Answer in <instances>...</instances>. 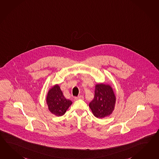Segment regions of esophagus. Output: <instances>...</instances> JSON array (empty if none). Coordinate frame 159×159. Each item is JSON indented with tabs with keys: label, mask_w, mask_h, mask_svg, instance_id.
Here are the masks:
<instances>
[{
	"label": "esophagus",
	"mask_w": 159,
	"mask_h": 159,
	"mask_svg": "<svg viewBox=\"0 0 159 159\" xmlns=\"http://www.w3.org/2000/svg\"><path fill=\"white\" fill-rule=\"evenodd\" d=\"M75 99L76 100H83L84 97H83V96L79 95L78 96V97H76Z\"/></svg>",
	"instance_id": "34e87169"
}]
</instances>
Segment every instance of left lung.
Returning <instances> with one entry per match:
<instances>
[{"label": "left lung", "instance_id": "left-lung-1", "mask_svg": "<svg viewBox=\"0 0 159 159\" xmlns=\"http://www.w3.org/2000/svg\"><path fill=\"white\" fill-rule=\"evenodd\" d=\"M116 98L111 86L104 84L96 85L94 98L89 106L95 116L104 118L114 110Z\"/></svg>", "mask_w": 159, "mask_h": 159}]
</instances>
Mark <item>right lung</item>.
<instances>
[{"label":"right lung","mask_w":159,"mask_h":159,"mask_svg":"<svg viewBox=\"0 0 159 159\" xmlns=\"http://www.w3.org/2000/svg\"><path fill=\"white\" fill-rule=\"evenodd\" d=\"M47 103L51 113L57 116H60L63 115L72 102L64 98L60 87L55 85L47 94Z\"/></svg>","instance_id":"obj_1"}]
</instances>
